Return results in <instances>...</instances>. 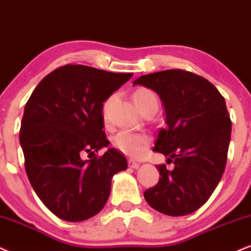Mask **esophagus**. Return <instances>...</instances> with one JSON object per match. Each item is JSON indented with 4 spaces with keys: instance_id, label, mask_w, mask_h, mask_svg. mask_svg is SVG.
I'll use <instances>...</instances> for the list:
<instances>
[{
    "instance_id": "1",
    "label": "esophagus",
    "mask_w": 251,
    "mask_h": 251,
    "mask_svg": "<svg viewBox=\"0 0 251 251\" xmlns=\"http://www.w3.org/2000/svg\"><path fill=\"white\" fill-rule=\"evenodd\" d=\"M128 166L131 167V168H133V169H138L140 164H139L138 162H135V161L132 160V158H129V160H128Z\"/></svg>"
}]
</instances>
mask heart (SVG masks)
<instances>
[{
    "label": "heart",
    "instance_id": "b5f03b06",
    "mask_svg": "<svg viewBox=\"0 0 251 251\" xmlns=\"http://www.w3.org/2000/svg\"><path fill=\"white\" fill-rule=\"evenodd\" d=\"M133 100H134L135 105L138 106V109L144 111L149 106H157V97L151 89L147 88H139L136 89L133 94ZM110 100H106L105 104L103 106V111L105 113L107 104ZM151 139L146 133L141 132H132L127 131V129H124L113 136L112 139V145L116 149H118L119 151H122L123 154L127 155L131 157H138L144 153L146 148L148 147Z\"/></svg>",
    "mask_w": 251,
    "mask_h": 251
}]
</instances>
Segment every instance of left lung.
Returning <instances> with one entry per match:
<instances>
[{
  "instance_id": "obj_1",
  "label": "left lung",
  "mask_w": 251,
  "mask_h": 251,
  "mask_svg": "<svg viewBox=\"0 0 251 251\" xmlns=\"http://www.w3.org/2000/svg\"><path fill=\"white\" fill-rule=\"evenodd\" d=\"M160 96L166 128L156 136L154 151L173 162L156 166L160 179L144 196L161 213L179 217L208 201L226 167L231 122L223 95L201 76L182 69L141 75L133 82Z\"/></svg>"
}]
</instances>
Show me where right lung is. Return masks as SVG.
I'll list each match as a JSON object with an SVG mask.
<instances>
[{
	"label": "right lung",
	"instance_id": "right-lung-1",
	"mask_svg": "<svg viewBox=\"0 0 251 251\" xmlns=\"http://www.w3.org/2000/svg\"><path fill=\"white\" fill-rule=\"evenodd\" d=\"M132 73H110L66 65L39 82L25 104L20 142L31 185L49 210L78 223L96 215L111 191V179L127 169L115 148L84 160L110 144L103 105Z\"/></svg>",
	"mask_w": 251,
	"mask_h": 251
}]
</instances>
